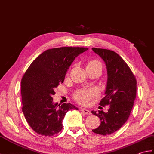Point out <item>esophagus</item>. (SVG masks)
<instances>
[{
  "label": "esophagus",
  "mask_w": 154,
  "mask_h": 154,
  "mask_svg": "<svg viewBox=\"0 0 154 154\" xmlns=\"http://www.w3.org/2000/svg\"><path fill=\"white\" fill-rule=\"evenodd\" d=\"M81 111H82L86 115H91V113L89 110L86 109H81Z\"/></svg>",
  "instance_id": "1"
}]
</instances>
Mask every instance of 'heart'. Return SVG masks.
<instances>
[{"instance_id": "b5f03b06", "label": "heart", "mask_w": 154, "mask_h": 154, "mask_svg": "<svg viewBox=\"0 0 154 154\" xmlns=\"http://www.w3.org/2000/svg\"><path fill=\"white\" fill-rule=\"evenodd\" d=\"M90 66H98L102 68L101 63L97 60H92L91 62H90L87 65V67ZM97 93L98 92L95 88L82 89L75 92L74 98L80 103L88 104L91 101L92 97L97 95Z\"/></svg>"}]
</instances>
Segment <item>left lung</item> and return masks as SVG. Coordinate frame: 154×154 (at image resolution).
Returning <instances> with one entry per match:
<instances>
[{"mask_svg": "<svg viewBox=\"0 0 154 154\" xmlns=\"http://www.w3.org/2000/svg\"><path fill=\"white\" fill-rule=\"evenodd\" d=\"M105 63L107 83L100 105H110L108 112L92 111L100 119V125L92 129L97 134L107 135L122 127L131 112L137 92V81L131 69L119 55L106 49L92 48Z\"/></svg>", "mask_w": 154, "mask_h": 154, "instance_id": "obj_1", "label": "left lung"}]
</instances>
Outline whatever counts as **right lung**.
Masks as SVG:
<instances>
[{
	"mask_svg": "<svg viewBox=\"0 0 154 154\" xmlns=\"http://www.w3.org/2000/svg\"><path fill=\"white\" fill-rule=\"evenodd\" d=\"M86 48L63 47L43 51L31 63L21 80L22 111L35 132L53 136L62 129V121L69 110H78L70 103H54V89L64 80L74 59Z\"/></svg>",
	"mask_w": 154,
	"mask_h": 154,
	"instance_id": "1",
	"label": "right lung"
}]
</instances>
